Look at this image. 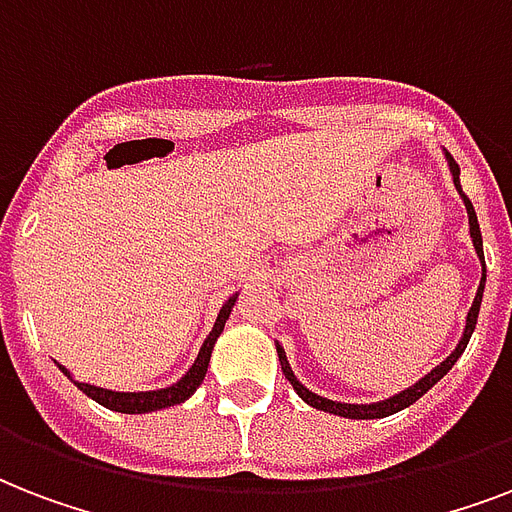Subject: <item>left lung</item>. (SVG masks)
Returning a JSON list of instances; mask_svg holds the SVG:
<instances>
[{"mask_svg":"<svg viewBox=\"0 0 512 512\" xmlns=\"http://www.w3.org/2000/svg\"><path fill=\"white\" fill-rule=\"evenodd\" d=\"M446 162H449V170H452V177H454V188L460 191L462 201H465V209H468V223H470V239H473V247H476V255L478 260H481V268H484V273H481V284H478V292H476V300H473V305H470L468 311V321H465V332H462L460 342H457V348L449 353V356L441 361V364L436 366V369H430L422 380H417L412 385V388L401 390V393H396V396L385 398V401H377V404H342V401H329V398L319 396V393H313V390H308L303 385V382L297 380L295 372H292V366H289L287 361V353H284V348H281L279 342H276V353H279V361H281V372H284V377H287L289 382H292V388L297 390V396L303 398L305 404H311L313 409H321V412H329V414H337V417H348V420H380V417H388V414H396L401 412V409H406V406H412L417 398H422L425 393H428L433 385H436L441 377H444L449 369H452L454 364H457V358L465 353V348H468L470 342V335H473V329H476V321H478V311H481V300H484V287H486V263H484V241H481V228H478V217H476V209H473V204H470V199L462 193V185H460V167H457V162H454L452 156L446 154Z\"/></svg>","mask_w":512,"mask_h":512,"instance_id":"obj_1","label":"left lung"}]
</instances>
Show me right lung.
<instances>
[{
  "instance_id": "obj_1",
  "label": "right lung",
  "mask_w": 512,
  "mask_h": 512,
  "mask_svg": "<svg viewBox=\"0 0 512 512\" xmlns=\"http://www.w3.org/2000/svg\"><path fill=\"white\" fill-rule=\"evenodd\" d=\"M236 297H239V295H233V297H228V300H225V305L220 308V313H217L215 327H212L209 337L204 340V345H201L199 356H196L193 366L183 374V377H180V380L175 382V385H170V388L138 390V393H119V390L98 388V385H90V382L74 380V377H71V372H68L63 364H58V369L66 374V377H71L76 388L82 390V393H87L92 401H98L100 406H106V409H111V412L146 414V412H156V409H167V406L183 404L185 398H191L193 393H196V388H199L201 380H204V374H207L212 348H215L217 337H220V332H223L225 321H228V316H231V308L236 305Z\"/></svg>"
}]
</instances>
